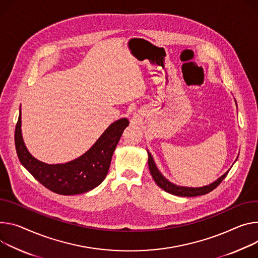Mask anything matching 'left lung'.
<instances>
[{
  "label": "left lung",
  "instance_id": "left-lung-1",
  "mask_svg": "<svg viewBox=\"0 0 258 258\" xmlns=\"http://www.w3.org/2000/svg\"><path fill=\"white\" fill-rule=\"evenodd\" d=\"M237 104V103H236ZM148 153V166H149V171L151 173V176L153 178V180L155 181V183L160 187L161 189H163L165 191L174 195V196H178V197H186V198H190V197H199V196H204L209 194L210 191H212L213 189H215L216 187L222 182V180L226 177V175L228 174L229 170L227 172H225L222 176H220L216 181L212 182L211 184L202 186V187H187V186H179L176 185L174 183H172L171 181H169L165 176H163L159 170L157 169L154 159L151 155V153L147 150Z\"/></svg>",
  "mask_w": 258,
  "mask_h": 258
}]
</instances>
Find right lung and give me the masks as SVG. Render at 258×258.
Here are the masks:
<instances>
[{"instance_id":"obj_1","label":"right lung","mask_w":258,"mask_h":258,"mask_svg":"<svg viewBox=\"0 0 258 258\" xmlns=\"http://www.w3.org/2000/svg\"><path fill=\"white\" fill-rule=\"evenodd\" d=\"M128 123L127 118L114 121L84 154L64 163L49 165L29 152L22 139L19 110L14 138L17 156L21 165L49 190L62 196L84 194L96 188L106 178L114 150Z\"/></svg>"}]
</instances>
